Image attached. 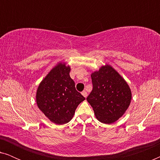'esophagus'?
<instances>
[{"mask_svg":"<svg viewBox=\"0 0 160 160\" xmlns=\"http://www.w3.org/2000/svg\"><path fill=\"white\" fill-rule=\"evenodd\" d=\"M82 95L84 96V98H87V92L85 91V90L83 91L82 92Z\"/></svg>","mask_w":160,"mask_h":160,"instance_id":"34e87169","label":"esophagus"}]
</instances>
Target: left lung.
<instances>
[{"instance_id": "1", "label": "left lung", "mask_w": 160, "mask_h": 160, "mask_svg": "<svg viewBox=\"0 0 160 160\" xmlns=\"http://www.w3.org/2000/svg\"><path fill=\"white\" fill-rule=\"evenodd\" d=\"M91 78L93 89L87 100L98 121L112 124L123 116L130 106L132 99L130 87L109 65L93 72Z\"/></svg>"}]
</instances>
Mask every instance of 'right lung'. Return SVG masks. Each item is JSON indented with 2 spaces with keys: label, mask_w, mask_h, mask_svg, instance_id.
<instances>
[{
  "label": "right lung",
  "mask_w": 160,
  "mask_h": 160,
  "mask_svg": "<svg viewBox=\"0 0 160 160\" xmlns=\"http://www.w3.org/2000/svg\"><path fill=\"white\" fill-rule=\"evenodd\" d=\"M70 71L69 65L59 62L41 81L37 89V106L56 124H64L71 121L77 106L85 100L76 91Z\"/></svg>",
  "instance_id": "add662e5"
}]
</instances>
